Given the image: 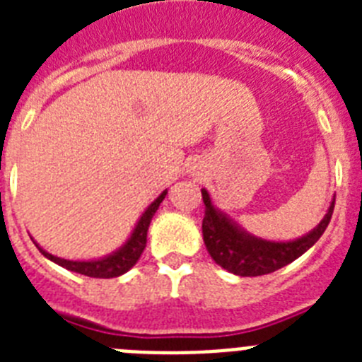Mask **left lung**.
Returning a JSON list of instances; mask_svg holds the SVG:
<instances>
[{"label":"left lung","instance_id":"8db88e82","mask_svg":"<svg viewBox=\"0 0 362 362\" xmlns=\"http://www.w3.org/2000/svg\"><path fill=\"white\" fill-rule=\"evenodd\" d=\"M204 203L203 241L210 257L221 268L241 277H257L286 267L310 250L319 241L334 214L335 197L326 210L325 217L308 233L292 241H268L252 235L245 228L221 212L210 199V194L201 188Z\"/></svg>","mask_w":362,"mask_h":362}]
</instances>
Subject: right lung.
Wrapping results in <instances>:
<instances>
[{
	"mask_svg": "<svg viewBox=\"0 0 362 362\" xmlns=\"http://www.w3.org/2000/svg\"><path fill=\"white\" fill-rule=\"evenodd\" d=\"M166 192L168 190H163L161 194L146 206V210L141 214V217L137 219L136 226H134L130 238L124 241V245L119 246L116 252L105 255V257L88 259V261H70V259H63L57 257V255L49 254V252L43 250L34 239H32V241H34V245L37 246V250H40L45 257L50 259L52 263L59 264V267L66 268V270L81 274V276L99 277V279L119 277L123 276V274H127V272L139 261V257H141L143 250H145L146 246V232H148L150 221H152L153 214L158 212L159 204L165 199Z\"/></svg>",
	"mask_w": 362,
	"mask_h": 362,
	"instance_id": "add662e5",
	"label": "right lung"
}]
</instances>
